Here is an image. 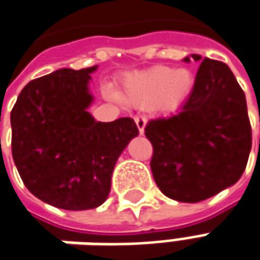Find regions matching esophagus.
Masks as SVG:
<instances>
[{"instance_id":"1","label":"esophagus","mask_w":260,"mask_h":260,"mask_svg":"<svg viewBox=\"0 0 260 260\" xmlns=\"http://www.w3.org/2000/svg\"><path fill=\"white\" fill-rule=\"evenodd\" d=\"M135 123H137V126H138V131L141 135H144V131H145V125H147V118L144 116V115H137L135 118Z\"/></svg>"}]
</instances>
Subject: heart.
Here are the masks:
<instances>
[{"label":"heart","mask_w":260,"mask_h":260,"mask_svg":"<svg viewBox=\"0 0 260 260\" xmlns=\"http://www.w3.org/2000/svg\"><path fill=\"white\" fill-rule=\"evenodd\" d=\"M192 87L191 70L157 66L131 76L125 83L123 99L142 108L157 106L164 111H175L190 98Z\"/></svg>","instance_id":"b5f03b06"}]
</instances>
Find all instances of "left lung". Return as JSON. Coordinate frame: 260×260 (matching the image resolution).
I'll return each instance as SVG.
<instances>
[{
  "label": "left lung",
  "mask_w": 260,
  "mask_h": 260,
  "mask_svg": "<svg viewBox=\"0 0 260 260\" xmlns=\"http://www.w3.org/2000/svg\"><path fill=\"white\" fill-rule=\"evenodd\" d=\"M191 58L202 64L181 111L145 126L154 180L167 197L183 203L203 202L236 184L252 148L246 98L232 70L200 54Z\"/></svg>",
  "instance_id": "1"
}]
</instances>
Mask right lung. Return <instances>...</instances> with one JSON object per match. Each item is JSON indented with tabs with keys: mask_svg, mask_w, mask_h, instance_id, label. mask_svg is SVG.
<instances>
[{
	"mask_svg": "<svg viewBox=\"0 0 260 260\" xmlns=\"http://www.w3.org/2000/svg\"><path fill=\"white\" fill-rule=\"evenodd\" d=\"M96 69H58L34 79L11 111L13 158L23 183L41 202L64 210L105 203L115 164L139 134L131 118L98 122L87 112Z\"/></svg>",
	"mask_w": 260,
	"mask_h": 260,
	"instance_id": "add662e5",
	"label": "right lung"
}]
</instances>
